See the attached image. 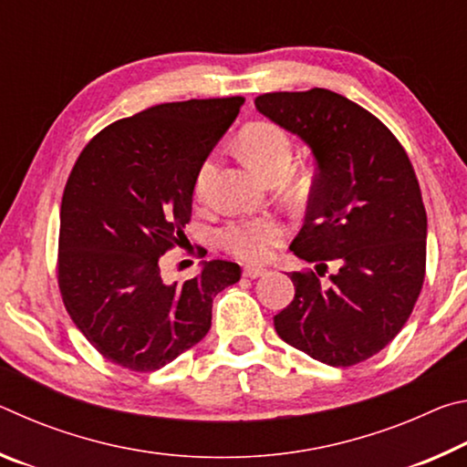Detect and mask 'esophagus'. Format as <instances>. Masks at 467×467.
Segmentation results:
<instances>
[{
  "instance_id": "esophagus-1",
  "label": "esophagus",
  "mask_w": 467,
  "mask_h": 467,
  "mask_svg": "<svg viewBox=\"0 0 467 467\" xmlns=\"http://www.w3.org/2000/svg\"><path fill=\"white\" fill-rule=\"evenodd\" d=\"M265 272H267L265 267H259V265H244L243 267V275H247V278H251V280L259 278V275H264Z\"/></svg>"
}]
</instances>
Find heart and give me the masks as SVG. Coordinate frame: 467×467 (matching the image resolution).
Instances as JSON below:
<instances>
[{
	"instance_id": "heart-1",
	"label": "heart",
	"mask_w": 467,
	"mask_h": 467,
	"mask_svg": "<svg viewBox=\"0 0 467 467\" xmlns=\"http://www.w3.org/2000/svg\"><path fill=\"white\" fill-rule=\"evenodd\" d=\"M239 148L253 169L267 177H280L288 171L292 161V141L280 125L272 121H255L244 125L239 133ZM216 161L208 156L200 164L193 181L195 200H203L210 179L214 175ZM288 228L275 216L241 218L228 224L220 239L226 251L244 259V262H264L272 251L286 239Z\"/></svg>"
}]
</instances>
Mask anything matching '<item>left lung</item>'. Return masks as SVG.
I'll return each mask as SVG.
<instances>
[{
	"label": "left lung",
	"mask_w": 467,
	"mask_h": 467,
	"mask_svg": "<svg viewBox=\"0 0 467 467\" xmlns=\"http://www.w3.org/2000/svg\"><path fill=\"white\" fill-rule=\"evenodd\" d=\"M267 119L295 133L317 162L305 224L290 251L295 298L274 317L284 342L329 367L367 360L400 334L422 290L426 210L412 162L385 125L326 88L267 92ZM334 263L330 282H318Z\"/></svg>",
	"instance_id": "1"
}]
</instances>
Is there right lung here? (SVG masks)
Instances as JSON below:
<instances>
[{
    "label": "right lung",
    "instance_id": "right-lung-1",
    "mask_svg": "<svg viewBox=\"0 0 467 467\" xmlns=\"http://www.w3.org/2000/svg\"><path fill=\"white\" fill-rule=\"evenodd\" d=\"M243 97L164 102L110 123L78 156L63 189L57 280L76 327L113 365L150 373L208 334L212 300L241 267L205 262L164 282L161 257L187 239L200 164Z\"/></svg>",
    "mask_w": 467,
    "mask_h": 467
}]
</instances>
